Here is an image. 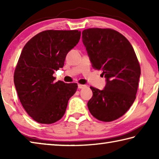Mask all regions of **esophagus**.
Returning a JSON list of instances; mask_svg holds the SVG:
<instances>
[{"instance_id": "34e87169", "label": "esophagus", "mask_w": 159, "mask_h": 159, "mask_svg": "<svg viewBox=\"0 0 159 159\" xmlns=\"http://www.w3.org/2000/svg\"><path fill=\"white\" fill-rule=\"evenodd\" d=\"M86 87L85 85H81V84H78V88H79V89H81V88H83Z\"/></svg>"}]
</instances>
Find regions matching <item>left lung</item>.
<instances>
[{
    "label": "left lung",
    "mask_w": 159,
    "mask_h": 159,
    "mask_svg": "<svg viewBox=\"0 0 159 159\" xmlns=\"http://www.w3.org/2000/svg\"><path fill=\"white\" fill-rule=\"evenodd\" d=\"M82 41L92 66L102 70L106 79L102 90L90 87L88 109L97 119L113 121L125 114L136 98L141 74L138 58L128 39L113 29H85Z\"/></svg>",
    "instance_id": "1"
}]
</instances>
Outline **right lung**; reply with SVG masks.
Instances as JSON below:
<instances>
[{
	"mask_svg": "<svg viewBox=\"0 0 159 159\" xmlns=\"http://www.w3.org/2000/svg\"><path fill=\"white\" fill-rule=\"evenodd\" d=\"M80 31L48 30L26 43L14 74L19 99L27 114L40 123L61 118L77 83L55 82L53 74L62 68L66 56L78 44Z\"/></svg>",
	"mask_w": 159,
	"mask_h": 159,
	"instance_id": "add662e5",
	"label": "right lung"
}]
</instances>
